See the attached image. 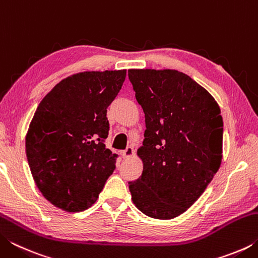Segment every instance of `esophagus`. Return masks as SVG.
I'll return each mask as SVG.
<instances>
[{
    "label": "esophagus",
    "mask_w": 258,
    "mask_h": 258,
    "mask_svg": "<svg viewBox=\"0 0 258 258\" xmlns=\"http://www.w3.org/2000/svg\"><path fill=\"white\" fill-rule=\"evenodd\" d=\"M134 155V149L132 147H127L125 150L121 151V156H123V158H130V157H132Z\"/></svg>",
    "instance_id": "esophagus-1"
}]
</instances>
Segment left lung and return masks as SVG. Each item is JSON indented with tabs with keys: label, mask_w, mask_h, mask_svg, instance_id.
I'll list each match as a JSON object with an SVG mask.
<instances>
[{
	"label": "left lung",
	"mask_w": 258,
	"mask_h": 258,
	"mask_svg": "<svg viewBox=\"0 0 258 258\" xmlns=\"http://www.w3.org/2000/svg\"><path fill=\"white\" fill-rule=\"evenodd\" d=\"M146 118L138 149L143 171L128 182L135 206L147 216L171 220L197 200L222 161L223 119L207 90L173 69H130Z\"/></svg>",
	"instance_id": "left-lung-1"
}]
</instances>
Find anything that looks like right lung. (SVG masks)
<instances>
[{"instance_id":"right-lung-1","label":"right lung","mask_w":258,"mask_h":258,"mask_svg":"<svg viewBox=\"0 0 258 258\" xmlns=\"http://www.w3.org/2000/svg\"><path fill=\"white\" fill-rule=\"evenodd\" d=\"M126 71L84 72L58 83L38 104L26 135V155L38 190L62 211H85L97 202L116 168L106 148L107 108Z\"/></svg>"}]
</instances>
